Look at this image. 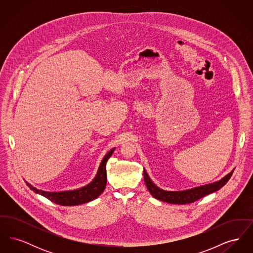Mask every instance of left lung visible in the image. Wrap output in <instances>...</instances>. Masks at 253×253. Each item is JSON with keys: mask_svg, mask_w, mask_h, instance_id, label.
<instances>
[{"mask_svg": "<svg viewBox=\"0 0 253 253\" xmlns=\"http://www.w3.org/2000/svg\"><path fill=\"white\" fill-rule=\"evenodd\" d=\"M232 172H233V169L229 173H228L226 176H224L222 179L216 181V182H213V183H211V184H207V185H203V186H200V187L186 190V191L170 192V191H164V190L158 188L157 185L151 180V178L149 177L145 169L143 170L145 184H146L147 189L149 190L151 194L155 198H157V200L167 202L169 204L177 205L193 203L194 201L204 197L210 193H214L218 190H220L229 180V178L232 175Z\"/></svg>", "mask_w": 253, "mask_h": 253, "instance_id": "obj_1", "label": "left lung"}]
</instances>
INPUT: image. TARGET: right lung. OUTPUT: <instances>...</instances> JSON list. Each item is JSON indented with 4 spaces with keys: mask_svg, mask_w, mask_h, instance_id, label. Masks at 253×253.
<instances>
[{
    "mask_svg": "<svg viewBox=\"0 0 253 253\" xmlns=\"http://www.w3.org/2000/svg\"><path fill=\"white\" fill-rule=\"evenodd\" d=\"M114 151H115V148L109 151L108 153L105 155V157H103L98 167V170L96 172L95 178L88 185H86L83 188L73 190V191L45 192V191L37 189L26 181L25 183L30 188V190H32L34 193L46 197L48 200L56 204L61 205V206H77V205L88 203L96 199V197H98L101 193H103L106 187V182H107L106 163L110 157L113 155Z\"/></svg>",
    "mask_w": 253,
    "mask_h": 253,
    "instance_id": "right-lung-1",
    "label": "right lung"
}]
</instances>
